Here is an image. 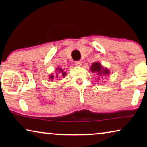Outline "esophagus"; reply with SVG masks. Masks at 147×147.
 <instances>
[{"label":"esophagus","instance_id":"obj_1","mask_svg":"<svg viewBox=\"0 0 147 147\" xmlns=\"http://www.w3.org/2000/svg\"><path fill=\"white\" fill-rule=\"evenodd\" d=\"M75 63L77 66H81L82 65V62L81 61H77L75 62Z\"/></svg>","mask_w":147,"mask_h":147}]
</instances>
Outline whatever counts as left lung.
Masks as SVG:
<instances>
[{"mask_svg": "<svg viewBox=\"0 0 147 147\" xmlns=\"http://www.w3.org/2000/svg\"><path fill=\"white\" fill-rule=\"evenodd\" d=\"M90 70L91 72L93 73V72H96V75H97L99 77H101L103 78L102 77H105L106 75H109V70H108L107 68H104L102 66V64L99 62H95L91 65L90 66Z\"/></svg>", "mask_w": 147, "mask_h": 147, "instance_id": "obj_1", "label": "left lung"}]
</instances>
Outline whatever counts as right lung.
Instances as JSON below:
<instances>
[{"label":"right lung","mask_w":147,"mask_h":147,"mask_svg":"<svg viewBox=\"0 0 147 147\" xmlns=\"http://www.w3.org/2000/svg\"><path fill=\"white\" fill-rule=\"evenodd\" d=\"M57 71L58 72H56V75H55V77H59V76H62V77H64L65 75V72H63V69L61 68H57ZM54 77H55V75H50V79H54Z\"/></svg>","instance_id":"add662e5"}]
</instances>
